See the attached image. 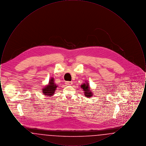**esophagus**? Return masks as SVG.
Listing matches in <instances>:
<instances>
[{
  "mask_svg": "<svg viewBox=\"0 0 146 146\" xmlns=\"http://www.w3.org/2000/svg\"><path fill=\"white\" fill-rule=\"evenodd\" d=\"M72 84H73L72 82H70V81H68V82H66V85H72Z\"/></svg>",
  "mask_w": 146,
  "mask_h": 146,
  "instance_id": "esophagus-1",
  "label": "esophagus"
}]
</instances>
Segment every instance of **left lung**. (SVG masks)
<instances>
[{
  "mask_svg": "<svg viewBox=\"0 0 146 146\" xmlns=\"http://www.w3.org/2000/svg\"><path fill=\"white\" fill-rule=\"evenodd\" d=\"M81 88L83 89V90L85 91V96L86 97H92V91L89 90V85L88 84H84L83 85H81Z\"/></svg>",
  "mask_w": 146,
  "mask_h": 146,
  "instance_id": "obj_1",
  "label": "left lung"
}]
</instances>
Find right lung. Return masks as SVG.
<instances>
[{"mask_svg": "<svg viewBox=\"0 0 146 146\" xmlns=\"http://www.w3.org/2000/svg\"><path fill=\"white\" fill-rule=\"evenodd\" d=\"M56 88L57 86L54 84L53 78H52L49 82V85H48L45 88H43L42 90L43 91V94L46 96H52L54 94V91L56 90Z\"/></svg>", "mask_w": 146, "mask_h": 146, "instance_id": "right-lung-1", "label": "right lung"}]
</instances>
